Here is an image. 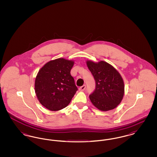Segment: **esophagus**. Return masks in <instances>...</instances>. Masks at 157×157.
Instances as JSON below:
<instances>
[{"instance_id":"esophagus-1","label":"esophagus","mask_w":157,"mask_h":157,"mask_svg":"<svg viewBox=\"0 0 157 157\" xmlns=\"http://www.w3.org/2000/svg\"><path fill=\"white\" fill-rule=\"evenodd\" d=\"M85 88H86V85H83V86H81V87L79 88V90L83 91V90H85Z\"/></svg>"}]
</instances>
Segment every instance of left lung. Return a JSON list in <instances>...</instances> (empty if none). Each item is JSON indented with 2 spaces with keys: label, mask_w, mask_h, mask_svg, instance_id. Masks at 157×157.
<instances>
[{
  "label": "left lung",
  "mask_w": 157,
  "mask_h": 157,
  "mask_svg": "<svg viewBox=\"0 0 157 157\" xmlns=\"http://www.w3.org/2000/svg\"><path fill=\"white\" fill-rule=\"evenodd\" d=\"M95 81V90L90 94L93 105L99 110L107 111L116 108L124 94V83L119 72L107 62H86Z\"/></svg>",
  "instance_id": "obj_1"
}]
</instances>
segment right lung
<instances>
[{
    "mask_svg": "<svg viewBox=\"0 0 157 157\" xmlns=\"http://www.w3.org/2000/svg\"><path fill=\"white\" fill-rule=\"evenodd\" d=\"M74 61L51 60L37 74L35 90L40 103L51 111H59L70 103L78 88L71 75Z\"/></svg>",
    "mask_w": 157,
    "mask_h": 157,
    "instance_id": "1",
    "label": "right lung"
}]
</instances>
